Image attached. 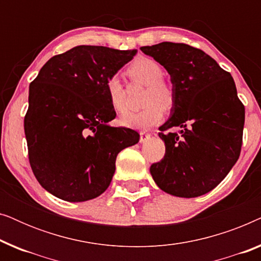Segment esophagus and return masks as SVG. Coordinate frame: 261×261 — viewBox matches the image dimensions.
I'll return each mask as SVG.
<instances>
[{"label":"esophagus","mask_w":261,"mask_h":261,"mask_svg":"<svg viewBox=\"0 0 261 261\" xmlns=\"http://www.w3.org/2000/svg\"><path fill=\"white\" fill-rule=\"evenodd\" d=\"M149 138H151V134L146 133V132H140V142H145Z\"/></svg>","instance_id":"obj_1"}]
</instances>
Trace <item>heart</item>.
Wrapping results in <instances>:
<instances>
[{
    "label": "heart",
    "mask_w": 261,
    "mask_h": 261,
    "mask_svg": "<svg viewBox=\"0 0 261 261\" xmlns=\"http://www.w3.org/2000/svg\"><path fill=\"white\" fill-rule=\"evenodd\" d=\"M127 73L133 82L146 85L142 96L144 109L138 113H128L121 117V123L137 129H148L162 122L164 110H171L176 102L173 87L164 80V69L160 63L148 57L137 58L128 66ZM106 91L109 103L116 113L127 110V90L120 77L114 74L106 82Z\"/></svg>",
    "instance_id": "1"
}]
</instances>
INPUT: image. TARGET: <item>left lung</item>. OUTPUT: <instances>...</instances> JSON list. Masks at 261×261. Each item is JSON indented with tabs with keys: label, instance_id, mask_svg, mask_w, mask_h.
I'll return each instance as SVG.
<instances>
[{
	"label": "left lung",
	"instance_id": "left-lung-1",
	"mask_svg": "<svg viewBox=\"0 0 261 261\" xmlns=\"http://www.w3.org/2000/svg\"><path fill=\"white\" fill-rule=\"evenodd\" d=\"M171 76L176 102L162 127L165 155L151 165L167 194L192 198L216 188L238 162L245 106L229 72L202 49L181 42L142 46Z\"/></svg>",
	"mask_w": 261,
	"mask_h": 261
}]
</instances>
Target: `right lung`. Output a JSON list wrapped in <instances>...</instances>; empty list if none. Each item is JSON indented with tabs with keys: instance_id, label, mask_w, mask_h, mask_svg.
<instances>
[{
	"instance_id": "add662e5",
	"label": "right lung",
	"mask_w": 261,
	"mask_h": 261,
	"mask_svg": "<svg viewBox=\"0 0 261 261\" xmlns=\"http://www.w3.org/2000/svg\"><path fill=\"white\" fill-rule=\"evenodd\" d=\"M137 49L81 45L52 57L30 84L24 115L28 159L49 194L84 202L108 189L119 153L139 141L137 130L110 127L116 117L106 82Z\"/></svg>"
}]
</instances>
